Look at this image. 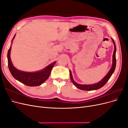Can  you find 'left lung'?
Wrapping results in <instances>:
<instances>
[{"instance_id": "left-lung-1", "label": "left lung", "mask_w": 128, "mask_h": 128, "mask_svg": "<svg viewBox=\"0 0 128 128\" xmlns=\"http://www.w3.org/2000/svg\"><path fill=\"white\" fill-rule=\"evenodd\" d=\"M112 40H113V44L114 45V50L113 55V60H112V62L113 63H112V66L111 67V68L110 69V71L108 72L106 75L104 76L101 80L99 81V82L94 83V84L86 85V84H80L75 82V80L73 79L72 73L70 70H69V72H70V80L72 82V83L74 84V85L76 88L80 89V90H84V91H92V90H98V89H99L100 88H102L104 86V84L107 82V81L110 78L111 76L112 75V74H113L115 70V69L116 67V45L115 43V42L113 39H112Z\"/></svg>"}]
</instances>
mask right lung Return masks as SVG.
Masks as SVG:
<instances>
[{"instance_id":"1","label":"right lung","mask_w":128,"mask_h":128,"mask_svg":"<svg viewBox=\"0 0 128 128\" xmlns=\"http://www.w3.org/2000/svg\"><path fill=\"white\" fill-rule=\"evenodd\" d=\"M15 37V34L12 40V43ZM11 48L12 46H10V48L8 53H7L8 66L11 74L15 79L29 86H39L48 80L50 75V74H51L52 69L56 63V61L50 64L43 69L37 72H27L20 70L14 66L12 62L11 61L10 56Z\"/></svg>"}]
</instances>
